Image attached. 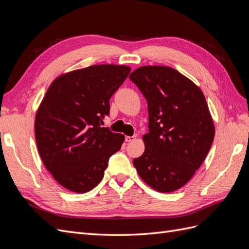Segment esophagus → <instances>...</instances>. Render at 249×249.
<instances>
[{
    "instance_id": "1",
    "label": "esophagus",
    "mask_w": 249,
    "mask_h": 249,
    "mask_svg": "<svg viewBox=\"0 0 249 249\" xmlns=\"http://www.w3.org/2000/svg\"><path fill=\"white\" fill-rule=\"evenodd\" d=\"M135 139H136V137H135V136H125V138H124L125 142H132Z\"/></svg>"
}]
</instances>
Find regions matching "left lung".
<instances>
[{
    "label": "left lung",
    "instance_id": "1",
    "mask_svg": "<svg viewBox=\"0 0 249 249\" xmlns=\"http://www.w3.org/2000/svg\"><path fill=\"white\" fill-rule=\"evenodd\" d=\"M147 102L145 150L133 160L153 189H179L194 176L212 145L215 127L205 95L182 73L166 66H143L130 74Z\"/></svg>",
    "mask_w": 249,
    "mask_h": 249
}]
</instances>
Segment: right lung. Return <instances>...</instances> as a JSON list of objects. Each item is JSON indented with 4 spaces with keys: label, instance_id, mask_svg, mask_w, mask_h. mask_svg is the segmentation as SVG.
I'll use <instances>...</instances> for the list:
<instances>
[{
    "label": "right lung",
    "instance_id": "right-lung-1",
    "mask_svg": "<svg viewBox=\"0 0 249 249\" xmlns=\"http://www.w3.org/2000/svg\"><path fill=\"white\" fill-rule=\"evenodd\" d=\"M130 71L124 65H92L60 76L49 87L35 117L36 144L44 166L66 189H93L122 147L124 135L102 124L110 114L109 100Z\"/></svg>",
    "mask_w": 249,
    "mask_h": 249
}]
</instances>
